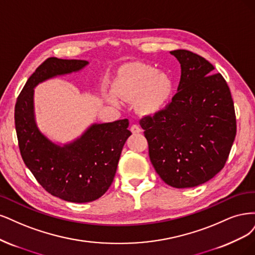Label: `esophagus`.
<instances>
[{
    "mask_svg": "<svg viewBox=\"0 0 255 255\" xmlns=\"http://www.w3.org/2000/svg\"><path fill=\"white\" fill-rule=\"evenodd\" d=\"M130 130H131V132H132V133H139L142 131V129L139 128V126H137L136 124H133L132 126H131Z\"/></svg>",
    "mask_w": 255,
    "mask_h": 255,
    "instance_id": "obj_1",
    "label": "esophagus"
}]
</instances>
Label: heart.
Returning <instances> with one entry per match:
<instances>
[{
	"mask_svg": "<svg viewBox=\"0 0 255 255\" xmlns=\"http://www.w3.org/2000/svg\"><path fill=\"white\" fill-rule=\"evenodd\" d=\"M174 81L169 75L157 72L153 67L142 62H131L122 65L112 84V92L120 100L133 103L139 113L152 116L160 112L169 102ZM107 101L118 105L112 94Z\"/></svg>",
	"mask_w": 255,
	"mask_h": 255,
	"instance_id": "obj_1",
	"label": "heart"
}]
</instances>
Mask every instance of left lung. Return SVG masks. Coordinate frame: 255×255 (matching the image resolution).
<instances>
[{
  "instance_id": "8db88e82",
  "label": "left lung",
  "mask_w": 255,
  "mask_h": 255,
  "mask_svg": "<svg viewBox=\"0 0 255 255\" xmlns=\"http://www.w3.org/2000/svg\"><path fill=\"white\" fill-rule=\"evenodd\" d=\"M181 64L178 92L139 125L152 165L166 184L194 187L224 168L236 135L234 103L227 81L203 57L171 51Z\"/></svg>"
}]
</instances>
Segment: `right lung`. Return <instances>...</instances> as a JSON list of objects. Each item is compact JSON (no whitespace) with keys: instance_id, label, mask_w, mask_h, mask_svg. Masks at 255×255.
I'll return each mask as SVG.
<instances>
[{"instance_id":"obj_1","label":"right lung","mask_w":255,"mask_h":255,"mask_svg":"<svg viewBox=\"0 0 255 255\" xmlns=\"http://www.w3.org/2000/svg\"><path fill=\"white\" fill-rule=\"evenodd\" d=\"M89 62L47 58L26 81L14 107L19 149L25 165L51 195L70 202H91L102 197L116 176L127 138L129 121L94 124L76 141L59 146L40 132L34 117V88L42 81L77 72Z\"/></svg>"}]
</instances>
